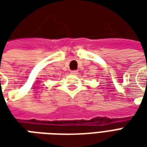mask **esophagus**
<instances>
[{
	"mask_svg": "<svg viewBox=\"0 0 147 147\" xmlns=\"http://www.w3.org/2000/svg\"><path fill=\"white\" fill-rule=\"evenodd\" d=\"M71 74H72V75H76V74H78V71L76 70L71 71Z\"/></svg>",
	"mask_w": 147,
	"mask_h": 147,
	"instance_id": "esophagus-1",
	"label": "esophagus"
}]
</instances>
